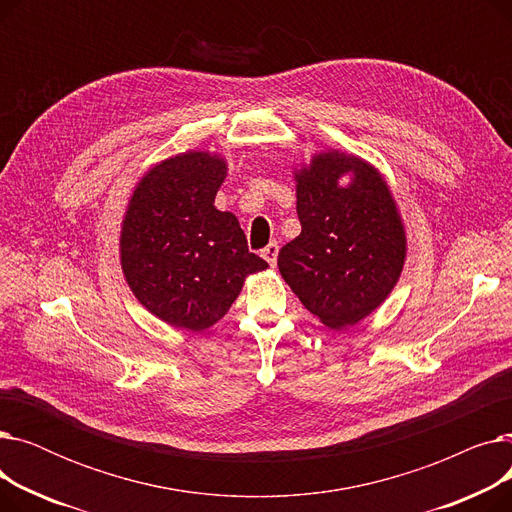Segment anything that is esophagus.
Segmentation results:
<instances>
[{
    "label": "esophagus",
    "mask_w": 512,
    "mask_h": 512,
    "mask_svg": "<svg viewBox=\"0 0 512 512\" xmlns=\"http://www.w3.org/2000/svg\"><path fill=\"white\" fill-rule=\"evenodd\" d=\"M278 251H280L278 242H270V245H267V247L261 251V257H263L267 263H270V265H274L276 259H278Z\"/></svg>",
    "instance_id": "obj_1"
}]
</instances>
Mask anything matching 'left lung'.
<instances>
[{
	"mask_svg": "<svg viewBox=\"0 0 512 512\" xmlns=\"http://www.w3.org/2000/svg\"><path fill=\"white\" fill-rule=\"evenodd\" d=\"M351 175L342 187L339 178ZM301 234L280 249L278 267L299 301L330 330L355 326L396 286L407 234L386 178L338 149L294 170Z\"/></svg>",
	"mask_w": 512,
	"mask_h": 512,
	"instance_id": "1",
	"label": "left lung"
}]
</instances>
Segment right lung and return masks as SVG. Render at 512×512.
Listing matches in <instances>:
<instances>
[{"label": "right lung", "instance_id": "right-lung-1", "mask_svg": "<svg viewBox=\"0 0 512 512\" xmlns=\"http://www.w3.org/2000/svg\"><path fill=\"white\" fill-rule=\"evenodd\" d=\"M226 174L222 155L186 151L155 164L130 195L122 272L139 303L172 328L207 330L228 313L247 276L267 270L236 215L213 205Z\"/></svg>", "mask_w": 512, "mask_h": 512}]
</instances>
